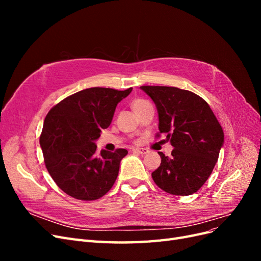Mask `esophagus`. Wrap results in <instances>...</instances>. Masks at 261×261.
Masks as SVG:
<instances>
[{
  "label": "esophagus",
  "instance_id": "obj_1",
  "mask_svg": "<svg viewBox=\"0 0 261 261\" xmlns=\"http://www.w3.org/2000/svg\"><path fill=\"white\" fill-rule=\"evenodd\" d=\"M133 151L136 153H139V154H147L149 152L148 150L145 148H135V149H133Z\"/></svg>",
  "mask_w": 261,
  "mask_h": 261
}]
</instances>
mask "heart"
<instances>
[{
    "instance_id": "1",
    "label": "heart",
    "mask_w": 261,
    "mask_h": 261,
    "mask_svg": "<svg viewBox=\"0 0 261 261\" xmlns=\"http://www.w3.org/2000/svg\"><path fill=\"white\" fill-rule=\"evenodd\" d=\"M145 103H146V101H144V100H135V101L133 102V105H132L133 110L138 108V107H140V106H143V105H145Z\"/></svg>"
}]
</instances>
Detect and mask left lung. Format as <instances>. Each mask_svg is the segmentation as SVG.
Returning <instances> with one entry per match:
<instances>
[{
	"label": "left lung",
	"mask_w": 261,
	"mask_h": 261,
	"mask_svg": "<svg viewBox=\"0 0 261 261\" xmlns=\"http://www.w3.org/2000/svg\"><path fill=\"white\" fill-rule=\"evenodd\" d=\"M154 102L159 132L174 147L151 173L164 192L177 196L196 193L206 183L224 144V133L209 105L196 93L176 87L141 86Z\"/></svg>",
	"instance_id": "obj_1"
}]
</instances>
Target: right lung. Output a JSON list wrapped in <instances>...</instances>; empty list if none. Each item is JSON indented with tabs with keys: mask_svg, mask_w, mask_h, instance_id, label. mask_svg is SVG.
<instances>
[{
	"mask_svg": "<svg viewBox=\"0 0 261 261\" xmlns=\"http://www.w3.org/2000/svg\"><path fill=\"white\" fill-rule=\"evenodd\" d=\"M133 88L84 89L62 100L45 116L40 146L45 167L57 185L80 200H94L115 183L126 149L96 153L101 130L112 122L115 109Z\"/></svg>",
	"mask_w": 261,
	"mask_h": 261,
	"instance_id": "obj_1",
	"label": "right lung"
}]
</instances>
